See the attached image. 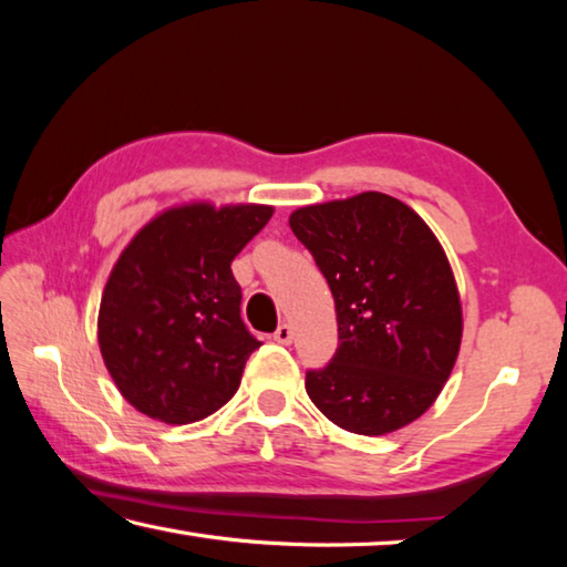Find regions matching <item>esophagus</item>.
Wrapping results in <instances>:
<instances>
[{"instance_id": "1", "label": "esophagus", "mask_w": 567, "mask_h": 567, "mask_svg": "<svg viewBox=\"0 0 567 567\" xmlns=\"http://www.w3.org/2000/svg\"><path fill=\"white\" fill-rule=\"evenodd\" d=\"M272 338H275V342H280V344H290L292 342V328L287 322H282L280 328L275 330Z\"/></svg>"}]
</instances>
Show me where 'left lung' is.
<instances>
[{"instance_id":"obj_1","label":"left lung","mask_w":567,"mask_h":567,"mask_svg":"<svg viewBox=\"0 0 567 567\" xmlns=\"http://www.w3.org/2000/svg\"><path fill=\"white\" fill-rule=\"evenodd\" d=\"M334 297L338 350L307 395L350 433L385 435L433 405L453 372L463 310L443 247L400 199L362 192L290 215Z\"/></svg>"}]
</instances>
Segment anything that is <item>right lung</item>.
I'll use <instances>...</instances> for the list:
<instances>
[{
    "label": "right lung",
    "instance_id": "add662e5",
    "mask_svg": "<svg viewBox=\"0 0 567 567\" xmlns=\"http://www.w3.org/2000/svg\"><path fill=\"white\" fill-rule=\"evenodd\" d=\"M272 207L185 205L124 247L100 305V350L132 408L169 425L213 415L235 395L260 340L239 318L233 260Z\"/></svg>",
    "mask_w": 567,
    "mask_h": 567
}]
</instances>
